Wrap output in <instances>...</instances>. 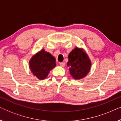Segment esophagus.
Listing matches in <instances>:
<instances>
[{"label":"esophagus","mask_w":121,"mask_h":121,"mask_svg":"<svg viewBox=\"0 0 121 121\" xmlns=\"http://www.w3.org/2000/svg\"><path fill=\"white\" fill-rule=\"evenodd\" d=\"M59 65H60V67H65V63L62 62V63H59Z\"/></svg>","instance_id":"obj_1"}]
</instances>
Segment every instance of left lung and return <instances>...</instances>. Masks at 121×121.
Segmentation results:
<instances>
[{"mask_svg":"<svg viewBox=\"0 0 121 121\" xmlns=\"http://www.w3.org/2000/svg\"><path fill=\"white\" fill-rule=\"evenodd\" d=\"M67 66L70 75L75 80H79L90 72L91 61L83 48L75 47L69 54Z\"/></svg>","mask_w":121,"mask_h":121,"instance_id":"left-lung-1","label":"left lung"}]
</instances>
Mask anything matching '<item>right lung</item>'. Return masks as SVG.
<instances>
[{
    "label": "right lung",
    "instance_id": "obj_1",
    "mask_svg": "<svg viewBox=\"0 0 121 121\" xmlns=\"http://www.w3.org/2000/svg\"><path fill=\"white\" fill-rule=\"evenodd\" d=\"M29 64L31 73L39 80L46 79L49 72L56 66L55 57L44 49L32 56Z\"/></svg>",
    "mask_w": 121,
    "mask_h": 121
}]
</instances>
